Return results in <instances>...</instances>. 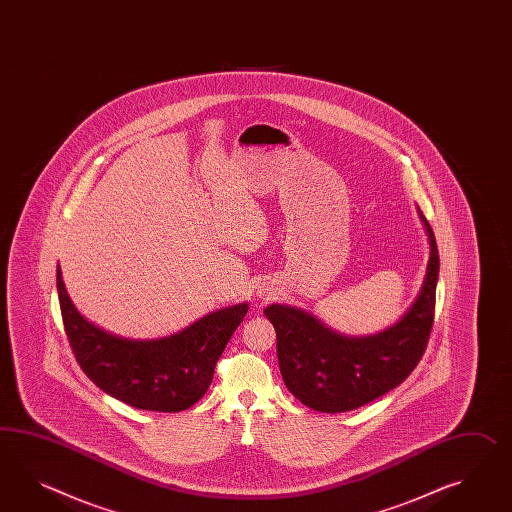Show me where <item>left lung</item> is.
<instances>
[{"label": "left lung", "instance_id": "left-lung-1", "mask_svg": "<svg viewBox=\"0 0 512 512\" xmlns=\"http://www.w3.org/2000/svg\"><path fill=\"white\" fill-rule=\"evenodd\" d=\"M420 218L431 246L424 285L409 311L385 331L346 337L296 307L274 303L264 309L275 327L283 381L303 405L320 412L359 409L401 385L422 359L435 318L440 259L422 211Z\"/></svg>", "mask_w": 512, "mask_h": 512}]
</instances>
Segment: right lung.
<instances>
[{"label":"right lung","instance_id":"add662e5","mask_svg":"<svg viewBox=\"0 0 512 512\" xmlns=\"http://www.w3.org/2000/svg\"><path fill=\"white\" fill-rule=\"evenodd\" d=\"M57 292L64 331L81 370L103 392L142 411H185L200 401L248 312V303H240L211 312L170 337L127 340L105 333L77 312L59 266Z\"/></svg>","mask_w":512,"mask_h":512}]
</instances>
